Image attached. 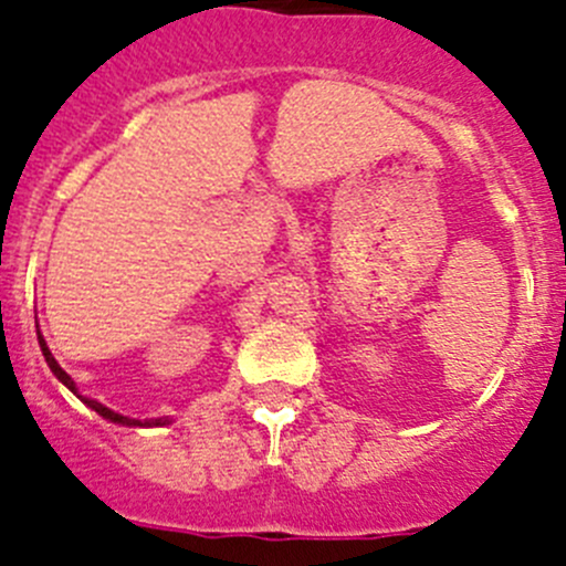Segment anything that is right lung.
<instances>
[{
  "label": "right lung",
  "mask_w": 566,
  "mask_h": 566,
  "mask_svg": "<svg viewBox=\"0 0 566 566\" xmlns=\"http://www.w3.org/2000/svg\"><path fill=\"white\" fill-rule=\"evenodd\" d=\"M38 340H41V352H43V357H46L49 368H52V371H54V377H57V379H60V382H63V385H69V388H71V390H74V394H76V385H74V379H71V377H69V374H65V371H63V368H60V363H57V360H54V357H52V352H49L46 340H43V338H41V333H38ZM82 401H85V405H87V407H93V410H95V412H98V416H104V418H106V421H112V423H126V427H143V423H139V421H134V418H126V416H117V412H115V410H109V407H104V405H101V401H93V399H82ZM161 423H167V421H165V418H156V421H145V427H161Z\"/></svg>",
  "instance_id": "obj_1"
}]
</instances>
